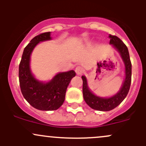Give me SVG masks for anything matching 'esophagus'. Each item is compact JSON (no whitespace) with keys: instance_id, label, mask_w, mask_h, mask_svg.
Listing matches in <instances>:
<instances>
[{"instance_id":"obj_1","label":"esophagus","mask_w":146,"mask_h":146,"mask_svg":"<svg viewBox=\"0 0 146 146\" xmlns=\"http://www.w3.org/2000/svg\"><path fill=\"white\" fill-rule=\"evenodd\" d=\"M75 70H76V73L78 75H80L83 73V68H82L81 66H78V67H76Z\"/></svg>"}]
</instances>
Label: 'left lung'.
<instances>
[{
    "instance_id": "obj_1",
    "label": "left lung",
    "mask_w": 146,
    "mask_h": 146,
    "mask_svg": "<svg viewBox=\"0 0 146 146\" xmlns=\"http://www.w3.org/2000/svg\"><path fill=\"white\" fill-rule=\"evenodd\" d=\"M109 38L110 39V44L112 45V46L118 51L124 64L125 78L117 93L109 98H102L96 95L90 90L86 77L82 76L84 100L89 107L98 111H110L119 105L127 95L131 82V63L127 46L117 36L110 35Z\"/></svg>"
}]
</instances>
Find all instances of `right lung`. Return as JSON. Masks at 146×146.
I'll list each match as a JSON object with an SVG mask.
<instances>
[{
    "label": "right lung",
    "instance_id": "1",
    "mask_svg": "<svg viewBox=\"0 0 146 146\" xmlns=\"http://www.w3.org/2000/svg\"><path fill=\"white\" fill-rule=\"evenodd\" d=\"M51 39V32L34 37L25 48L19 66V80L23 97L30 105L42 111L56 110L62 105L68 86L76 76L73 70L60 72L49 81L43 82L32 73L30 59L34 48L40 42Z\"/></svg>",
    "mask_w": 146,
    "mask_h": 146
}]
</instances>
